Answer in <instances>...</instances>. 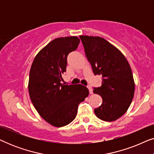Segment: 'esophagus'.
<instances>
[{
  "label": "esophagus",
  "instance_id": "esophagus-1",
  "mask_svg": "<svg viewBox=\"0 0 154 154\" xmlns=\"http://www.w3.org/2000/svg\"><path fill=\"white\" fill-rule=\"evenodd\" d=\"M88 90H89V92H90V94H92V88L90 87V86H88Z\"/></svg>",
  "mask_w": 154,
  "mask_h": 154
}]
</instances>
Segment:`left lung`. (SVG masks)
<instances>
[{"label": "left lung", "mask_w": 154, "mask_h": 154, "mask_svg": "<svg viewBox=\"0 0 154 154\" xmlns=\"http://www.w3.org/2000/svg\"><path fill=\"white\" fill-rule=\"evenodd\" d=\"M80 38L93 73L102 76V86L93 90L102 98L94 113L102 121H114L127 111L134 97L135 85L129 63L116 47L103 38L80 35Z\"/></svg>", "instance_id": "8db88e82"}]
</instances>
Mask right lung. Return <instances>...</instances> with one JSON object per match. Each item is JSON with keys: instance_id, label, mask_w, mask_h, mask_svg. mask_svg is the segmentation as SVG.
Instances as JSON below:
<instances>
[{"instance_id": "right-lung-1", "label": "right lung", "mask_w": 154, "mask_h": 154, "mask_svg": "<svg viewBox=\"0 0 154 154\" xmlns=\"http://www.w3.org/2000/svg\"><path fill=\"white\" fill-rule=\"evenodd\" d=\"M76 36L54 39L40 50L29 72V93L39 115L54 127L68 125L76 116L78 106L89 94L85 86L61 83L67 56L79 46Z\"/></svg>"}]
</instances>
